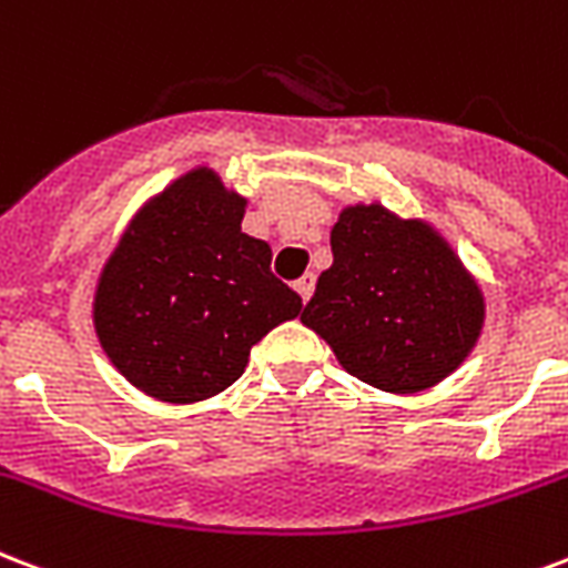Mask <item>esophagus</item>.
<instances>
[{"label": "esophagus", "instance_id": "esophagus-1", "mask_svg": "<svg viewBox=\"0 0 568 568\" xmlns=\"http://www.w3.org/2000/svg\"><path fill=\"white\" fill-rule=\"evenodd\" d=\"M315 288V274H303L297 283H294V292L301 294V301H310Z\"/></svg>", "mask_w": 568, "mask_h": 568}]
</instances>
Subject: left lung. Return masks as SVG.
<instances>
[{
    "label": "left lung",
    "mask_w": 568,
    "mask_h": 568,
    "mask_svg": "<svg viewBox=\"0 0 568 568\" xmlns=\"http://www.w3.org/2000/svg\"><path fill=\"white\" fill-rule=\"evenodd\" d=\"M331 250L333 265L301 322L348 375L408 396L470 357L486 324V294L428 220L354 202L331 229Z\"/></svg>",
    "instance_id": "obj_1"
}]
</instances>
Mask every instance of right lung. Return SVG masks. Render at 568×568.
I'll use <instances>...</instances> for the list:
<instances>
[{
  "label": "right lung",
  "mask_w": 568,
  "mask_h": 568,
  "mask_svg": "<svg viewBox=\"0 0 568 568\" xmlns=\"http://www.w3.org/2000/svg\"><path fill=\"white\" fill-rule=\"evenodd\" d=\"M246 199L193 166L142 202L103 262L92 322L110 363L145 396L193 405L232 387L250 348L301 315L271 246L241 232Z\"/></svg>",
  "instance_id": "right-lung-1"
}]
</instances>
